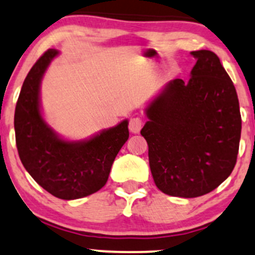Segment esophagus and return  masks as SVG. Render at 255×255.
<instances>
[{"mask_svg":"<svg viewBox=\"0 0 255 255\" xmlns=\"http://www.w3.org/2000/svg\"><path fill=\"white\" fill-rule=\"evenodd\" d=\"M142 127V120L139 119V117H133V119L129 120V125H128V128L132 133H139L140 132Z\"/></svg>","mask_w":255,"mask_h":255,"instance_id":"esophagus-1","label":"esophagus"}]
</instances>
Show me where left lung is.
Listing matches in <instances>:
<instances>
[{
  "instance_id": "8db88e82",
  "label": "left lung",
  "mask_w": 255,
  "mask_h": 255,
  "mask_svg": "<svg viewBox=\"0 0 255 255\" xmlns=\"http://www.w3.org/2000/svg\"><path fill=\"white\" fill-rule=\"evenodd\" d=\"M191 54V77L167 83L145 110L149 121L140 130L156 186L184 198L213 191L231 174L242 123L236 89L218 55Z\"/></svg>"
}]
</instances>
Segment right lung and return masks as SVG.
Masks as SVG:
<instances>
[{
	"label": "right lung",
	"mask_w": 255,
	"mask_h": 255,
	"mask_svg": "<svg viewBox=\"0 0 255 255\" xmlns=\"http://www.w3.org/2000/svg\"><path fill=\"white\" fill-rule=\"evenodd\" d=\"M57 55L55 49L44 52L25 78L14 114L16 149L38 185L61 200H76L105 185L129 132L127 120L86 141L63 140L53 132L42 119L40 85Z\"/></svg>",
	"instance_id": "add662e5"
}]
</instances>
